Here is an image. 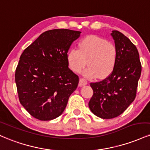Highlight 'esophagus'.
<instances>
[{
  "label": "esophagus",
  "mask_w": 150,
  "mask_h": 150,
  "mask_svg": "<svg viewBox=\"0 0 150 150\" xmlns=\"http://www.w3.org/2000/svg\"><path fill=\"white\" fill-rule=\"evenodd\" d=\"M87 83H88V82H87L86 80L84 79H80L79 83V86L81 87V86H86Z\"/></svg>",
  "instance_id": "34e87169"
}]
</instances>
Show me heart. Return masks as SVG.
<instances>
[{"label": "heart", "instance_id": "1", "mask_svg": "<svg viewBox=\"0 0 150 150\" xmlns=\"http://www.w3.org/2000/svg\"><path fill=\"white\" fill-rule=\"evenodd\" d=\"M117 51L113 44L105 39L91 35L82 39L79 50L71 48L67 54L69 66L74 72H79L86 66L83 75L87 78L103 79L110 75L115 67Z\"/></svg>", "mask_w": 150, "mask_h": 150}]
</instances>
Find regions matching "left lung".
Masks as SVG:
<instances>
[{
    "label": "left lung",
    "instance_id": "obj_1",
    "mask_svg": "<svg viewBox=\"0 0 150 150\" xmlns=\"http://www.w3.org/2000/svg\"><path fill=\"white\" fill-rule=\"evenodd\" d=\"M110 35L117 51L113 70L101 81L90 83L93 94L89 108L103 119L117 117L133 102L142 71L135 45L120 32L112 30Z\"/></svg>",
    "mask_w": 150,
    "mask_h": 150
}]
</instances>
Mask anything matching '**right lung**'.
<instances>
[{
  "mask_svg": "<svg viewBox=\"0 0 150 150\" xmlns=\"http://www.w3.org/2000/svg\"><path fill=\"white\" fill-rule=\"evenodd\" d=\"M81 32H45L20 57L15 80L21 103L32 116L51 120L61 115L76 89L79 76L69 68L67 53Z\"/></svg>",
  "mask_w": 150,
  "mask_h": 150,
  "instance_id": "add662e5",
  "label": "right lung"
}]
</instances>
